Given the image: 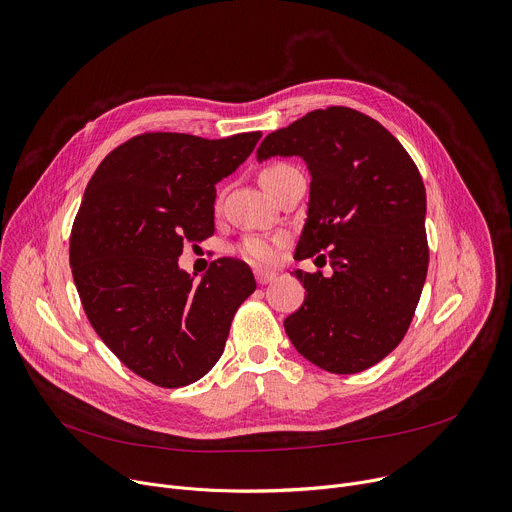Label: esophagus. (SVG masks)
Masks as SVG:
<instances>
[{"instance_id":"obj_1","label":"esophagus","mask_w":512,"mask_h":512,"mask_svg":"<svg viewBox=\"0 0 512 512\" xmlns=\"http://www.w3.org/2000/svg\"><path fill=\"white\" fill-rule=\"evenodd\" d=\"M273 277H275V273H273V271L255 269V279H257V283H259V285H265V283H269Z\"/></svg>"}]
</instances>
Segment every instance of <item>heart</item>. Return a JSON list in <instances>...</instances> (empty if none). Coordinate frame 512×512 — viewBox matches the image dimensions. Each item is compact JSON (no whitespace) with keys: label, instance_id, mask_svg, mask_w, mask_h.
I'll use <instances>...</instances> for the list:
<instances>
[{"label":"heart","instance_id":"heart-1","mask_svg":"<svg viewBox=\"0 0 512 512\" xmlns=\"http://www.w3.org/2000/svg\"><path fill=\"white\" fill-rule=\"evenodd\" d=\"M283 168H287V166L277 164V166L267 168L263 174H273V172H279ZM239 253H241V257H245L251 263L265 265V263H271L275 259V243L269 241V239H263V237H249L239 245Z\"/></svg>","mask_w":512,"mask_h":512}]
</instances>
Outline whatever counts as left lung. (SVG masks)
<instances>
[{"label": "left lung", "instance_id": "8db88e82", "mask_svg": "<svg viewBox=\"0 0 512 512\" xmlns=\"http://www.w3.org/2000/svg\"><path fill=\"white\" fill-rule=\"evenodd\" d=\"M271 156H300L312 176L296 259L328 249L334 269L294 271L308 296L285 332L316 367L360 373L399 346L425 283L421 174L379 121L350 107L316 109L269 133L257 160Z\"/></svg>", "mask_w": 512, "mask_h": 512}]
</instances>
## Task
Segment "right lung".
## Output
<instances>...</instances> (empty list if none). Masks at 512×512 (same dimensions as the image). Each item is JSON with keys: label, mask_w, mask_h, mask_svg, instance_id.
Wrapping results in <instances>:
<instances>
[{"label": "right lung", "mask_w": 512, "mask_h": 512, "mask_svg": "<svg viewBox=\"0 0 512 512\" xmlns=\"http://www.w3.org/2000/svg\"><path fill=\"white\" fill-rule=\"evenodd\" d=\"M259 139L261 131L225 139L141 133L87 184L70 233L72 277L99 338L158 387H186L214 367L235 312L257 287L239 259L212 261L194 283L178 257L214 233V184Z\"/></svg>", "instance_id": "right-lung-1"}]
</instances>
